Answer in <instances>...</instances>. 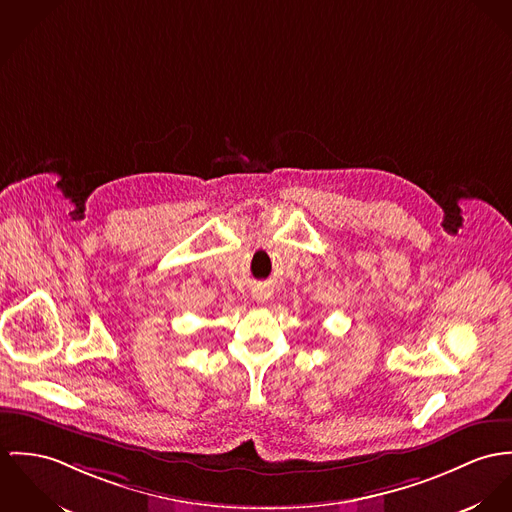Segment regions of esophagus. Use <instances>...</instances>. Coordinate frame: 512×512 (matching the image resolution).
<instances>
[{"instance_id": "1", "label": "esophagus", "mask_w": 512, "mask_h": 512, "mask_svg": "<svg viewBox=\"0 0 512 512\" xmlns=\"http://www.w3.org/2000/svg\"><path fill=\"white\" fill-rule=\"evenodd\" d=\"M257 298H259V300H263V302H265V300H267V298H269V296H265V294H259V296H257Z\"/></svg>"}]
</instances>
